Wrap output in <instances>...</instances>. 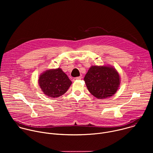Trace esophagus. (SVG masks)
<instances>
[{"label":"esophagus","instance_id":"obj_1","mask_svg":"<svg viewBox=\"0 0 153 153\" xmlns=\"http://www.w3.org/2000/svg\"><path fill=\"white\" fill-rule=\"evenodd\" d=\"M81 79H82V76H79V77H77L73 78V81H76V80H80Z\"/></svg>","mask_w":153,"mask_h":153}]
</instances>
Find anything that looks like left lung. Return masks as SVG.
<instances>
[{"label":"left lung","mask_w":153,"mask_h":153,"mask_svg":"<svg viewBox=\"0 0 153 153\" xmlns=\"http://www.w3.org/2000/svg\"><path fill=\"white\" fill-rule=\"evenodd\" d=\"M120 76L111 66H91L84 77L90 93L97 99L113 96L120 85Z\"/></svg>","instance_id":"obj_1"}]
</instances>
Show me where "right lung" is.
<instances>
[{
    "mask_svg": "<svg viewBox=\"0 0 153 153\" xmlns=\"http://www.w3.org/2000/svg\"><path fill=\"white\" fill-rule=\"evenodd\" d=\"M38 81L44 94L52 98L62 96L72 83L67 75L60 68L43 72L40 75Z\"/></svg>",
    "mask_w": 153,
    "mask_h": 153,
    "instance_id": "obj_1",
    "label": "right lung"
}]
</instances>
